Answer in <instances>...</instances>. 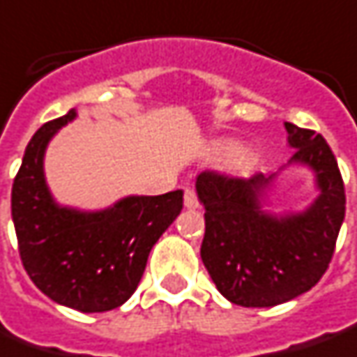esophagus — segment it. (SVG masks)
Here are the masks:
<instances>
[{"instance_id": "obj_1", "label": "esophagus", "mask_w": 357, "mask_h": 357, "mask_svg": "<svg viewBox=\"0 0 357 357\" xmlns=\"http://www.w3.org/2000/svg\"><path fill=\"white\" fill-rule=\"evenodd\" d=\"M183 203H185L188 209H197L199 207V199H197V193H195L193 188H185V191H183Z\"/></svg>"}]
</instances>
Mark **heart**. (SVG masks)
Listing matches in <instances>:
<instances>
[{
	"label": "heart",
	"instance_id": "obj_1",
	"mask_svg": "<svg viewBox=\"0 0 357 357\" xmlns=\"http://www.w3.org/2000/svg\"><path fill=\"white\" fill-rule=\"evenodd\" d=\"M247 162H249V152L245 150V148H233L231 152H229V166L235 167V169H241V167L247 166Z\"/></svg>",
	"mask_w": 357,
	"mask_h": 357
}]
</instances>
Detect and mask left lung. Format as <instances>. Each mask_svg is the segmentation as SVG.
Segmentation results:
<instances>
[{
    "label": "left lung",
    "instance_id": "1",
    "mask_svg": "<svg viewBox=\"0 0 357 357\" xmlns=\"http://www.w3.org/2000/svg\"><path fill=\"white\" fill-rule=\"evenodd\" d=\"M296 150L289 164L314 172L320 195L302 213L275 217L261 209L273 176L231 178L205 169L195 190L205 207L202 261L217 290L233 304L266 308L301 296L322 278L346 215L338 162L314 130L287 122Z\"/></svg>",
    "mask_w": 357,
    "mask_h": 357
}]
</instances>
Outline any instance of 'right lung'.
I'll list each match as a JSON object with an SVG mask.
<instances>
[{
  "mask_svg": "<svg viewBox=\"0 0 357 357\" xmlns=\"http://www.w3.org/2000/svg\"><path fill=\"white\" fill-rule=\"evenodd\" d=\"M75 116L73 108L47 122L27 144L13 179L11 217L21 263L35 287L79 312H106L138 289L152 247L183 207V191L130 195L94 213L56 205L43 155L56 130Z\"/></svg>",
  "mask_w": 357,
  "mask_h": 357,
  "instance_id": "right-lung-1",
  "label": "right lung"
}]
</instances>
